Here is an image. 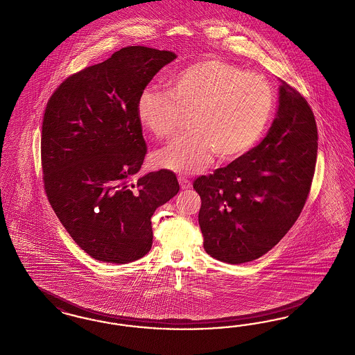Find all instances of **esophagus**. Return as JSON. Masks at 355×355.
Here are the masks:
<instances>
[{
  "mask_svg": "<svg viewBox=\"0 0 355 355\" xmlns=\"http://www.w3.org/2000/svg\"><path fill=\"white\" fill-rule=\"evenodd\" d=\"M178 182H180L181 187H182L184 190H187V189L191 187V182H190L187 178H184V177H178Z\"/></svg>",
  "mask_w": 355,
  "mask_h": 355,
  "instance_id": "esophagus-1",
  "label": "esophagus"
}]
</instances>
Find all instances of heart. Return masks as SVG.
Here are the masks:
<instances>
[{"mask_svg": "<svg viewBox=\"0 0 355 355\" xmlns=\"http://www.w3.org/2000/svg\"><path fill=\"white\" fill-rule=\"evenodd\" d=\"M146 87L136 103L139 123L168 140L189 116L190 132L155 156L157 166L178 174L203 171L211 157L230 161L245 153L270 121L275 94L268 80L219 59L186 66L166 83Z\"/></svg>", "mask_w": 355, "mask_h": 355, "instance_id": "b5f03b06", "label": "heart"}]
</instances>
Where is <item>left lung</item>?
<instances>
[{"label": "left lung", "mask_w": 355, "mask_h": 355, "mask_svg": "<svg viewBox=\"0 0 355 355\" xmlns=\"http://www.w3.org/2000/svg\"><path fill=\"white\" fill-rule=\"evenodd\" d=\"M318 135L312 108L282 80L279 108L257 146L193 187L209 255L228 264L267 254L297 220L315 169Z\"/></svg>", "instance_id": "8db88e82"}]
</instances>
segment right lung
<instances>
[{
	"label": "right lung",
	"instance_id": "add662e5",
	"mask_svg": "<svg viewBox=\"0 0 355 355\" xmlns=\"http://www.w3.org/2000/svg\"><path fill=\"white\" fill-rule=\"evenodd\" d=\"M177 55L128 46L69 76L42 123L44 191L75 243L99 261L125 264L153 243L150 218L180 184L166 169L135 180L146 155L136 103Z\"/></svg>",
	"mask_w": 355,
	"mask_h": 355
}]
</instances>
